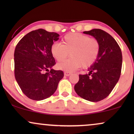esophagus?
Here are the masks:
<instances>
[{
    "mask_svg": "<svg viewBox=\"0 0 134 134\" xmlns=\"http://www.w3.org/2000/svg\"><path fill=\"white\" fill-rule=\"evenodd\" d=\"M64 74H65V76H69L71 74V72H68V71H65V72H64Z\"/></svg>",
    "mask_w": 134,
    "mask_h": 134,
    "instance_id": "34e87169",
    "label": "esophagus"
}]
</instances>
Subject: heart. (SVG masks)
I'll list each match as a JSON object with an SVG mask.
<instances>
[{"instance_id": "heart-1", "label": "heart", "mask_w": 134, "mask_h": 134, "mask_svg": "<svg viewBox=\"0 0 134 134\" xmlns=\"http://www.w3.org/2000/svg\"><path fill=\"white\" fill-rule=\"evenodd\" d=\"M62 44L55 43L51 46V52L57 61L58 69L73 71L79 68L90 67L96 62L100 51L99 42L96 38H90L81 33H69L64 36Z\"/></svg>"}]
</instances>
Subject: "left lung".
<instances>
[{
	"label": "left lung",
	"instance_id": "1",
	"mask_svg": "<svg viewBox=\"0 0 134 134\" xmlns=\"http://www.w3.org/2000/svg\"><path fill=\"white\" fill-rule=\"evenodd\" d=\"M83 34L98 40L100 51L96 62L88 69V74H79L74 90L84 99L98 102L107 98L118 82L121 72L122 52L114 38L101 29L85 31Z\"/></svg>",
	"mask_w": 134,
	"mask_h": 134
}]
</instances>
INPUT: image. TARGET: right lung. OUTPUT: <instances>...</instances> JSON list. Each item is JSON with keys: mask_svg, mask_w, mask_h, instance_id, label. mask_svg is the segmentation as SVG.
<instances>
[{"mask_svg": "<svg viewBox=\"0 0 134 134\" xmlns=\"http://www.w3.org/2000/svg\"><path fill=\"white\" fill-rule=\"evenodd\" d=\"M59 36L40 29L25 35L16 45L14 76L24 94L31 99L41 100L52 96L63 77V71L52 68L55 60L51 47Z\"/></svg>", "mask_w": 134, "mask_h": 134, "instance_id": "1", "label": "right lung"}]
</instances>
